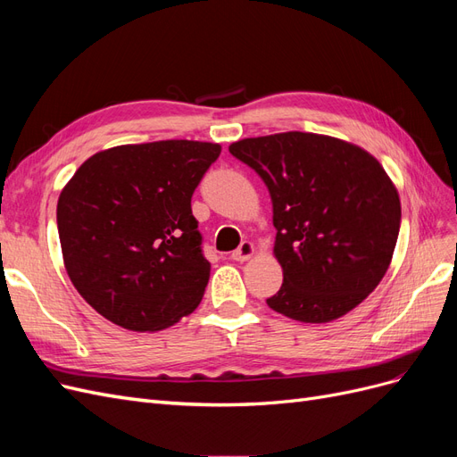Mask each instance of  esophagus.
Masks as SVG:
<instances>
[{
  "label": "esophagus",
  "mask_w": 457,
  "mask_h": 457,
  "mask_svg": "<svg viewBox=\"0 0 457 457\" xmlns=\"http://www.w3.org/2000/svg\"><path fill=\"white\" fill-rule=\"evenodd\" d=\"M253 253H255V245H253L252 242H242L238 250H234V252L230 253V257H232L234 261H247Z\"/></svg>",
  "instance_id": "1"
}]
</instances>
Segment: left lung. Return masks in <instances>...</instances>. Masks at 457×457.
Segmentation results:
<instances>
[{"label":"left lung","mask_w":457,"mask_h":457,"mask_svg":"<svg viewBox=\"0 0 457 457\" xmlns=\"http://www.w3.org/2000/svg\"><path fill=\"white\" fill-rule=\"evenodd\" d=\"M230 154L267 185L284 282L267 305L287 318L324 324L378 287L400 230V198L370 152L318 133L242 139Z\"/></svg>","instance_id":"1"}]
</instances>
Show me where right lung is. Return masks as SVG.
Masks as SVG:
<instances>
[{
	"label": "right lung",
	"instance_id": "right-lung-1",
	"mask_svg": "<svg viewBox=\"0 0 457 457\" xmlns=\"http://www.w3.org/2000/svg\"><path fill=\"white\" fill-rule=\"evenodd\" d=\"M220 145L156 141L101 150L62 188L57 225L78 294L116 326L158 331L195 311L212 265L190 200Z\"/></svg>",
	"mask_w": 457,
	"mask_h": 457
}]
</instances>
